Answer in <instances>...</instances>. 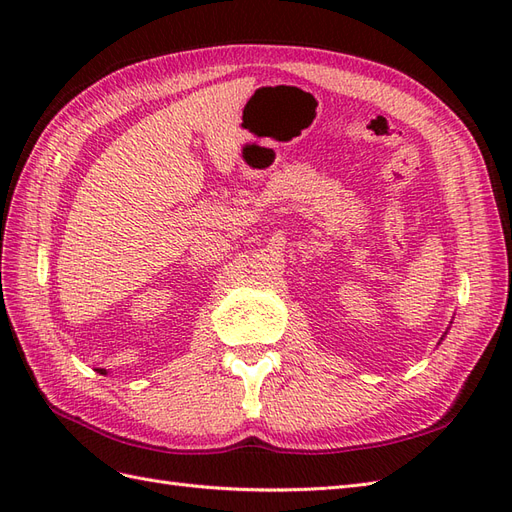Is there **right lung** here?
I'll list each match as a JSON object with an SVG mask.
<instances>
[{
    "label": "right lung",
    "instance_id": "obj_1",
    "mask_svg": "<svg viewBox=\"0 0 512 512\" xmlns=\"http://www.w3.org/2000/svg\"><path fill=\"white\" fill-rule=\"evenodd\" d=\"M100 374H106V369H100Z\"/></svg>",
    "mask_w": 512,
    "mask_h": 512
}]
</instances>
